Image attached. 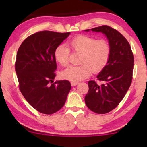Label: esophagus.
<instances>
[{
	"label": "esophagus",
	"instance_id": "1",
	"mask_svg": "<svg viewBox=\"0 0 147 147\" xmlns=\"http://www.w3.org/2000/svg\"><path fill=\"white\" fill-rule=\"evenodd\" d=\"M79 84V82H71V86H76V85H78V84Z\"/></svg>",
	"mask_w": 147,
	"mask_h": 147
}]
</instances>
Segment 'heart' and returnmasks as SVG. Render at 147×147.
<instances>
[{"mask_svg": "<svg viewBox=\"0 0 147 147\" xmlns=\"http://www.w3.org/2000/svg\"><path fill=\"white\" fill-rule=\"evenodd\" d=\"M69 46L75 53H81L78 66H71L62 73L65 79L76 82L87 78L92 71L97 74L102 71L107 65L111 54V46L105 39H97L88 35H80L69 41ZM70 49L65 45H58L54 56L63 67L69 63Z\"/></svg>", "mask_w": 147, "mask_h": 147, "instance_id": "heart-1", "label": "heart"}]
</instances>
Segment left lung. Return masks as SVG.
I'll use <instances>...</instances> for the list:
<instances>
[{
	"label": "left lung",
	"instance_id": "8db88e82",
	"mask_svg": "<svg viewBox=\"0 0 147 147\" xmlns=\"http://www.w3.org/2000/svg\"><path fill=\"white\" fill-rule=\"evenodd\" d=\"M90 30L105 34L111 46V54L107 65L97 76V80L103 84L88 82L85 102L95 113L106 114L117 107L131 85L134 56L128 41L117 30L108 25Z\"/></svg>",
	"mask_w": 147,
	"mask_h": 147
}]
</instances>
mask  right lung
Segmentation results:
<instances>
[{"label": "right lung", "instance_id": "right-lung-1", "mask_svg": "<svg viewBox=\"0 0 147 147\" xmlns=\"http://www.w3.org/2000/svg\"><path fill=\"white\" fill-rule=\"evenodd\" d=\"M69 34L37 32L26 38L18 49L15 66L19 90L28 103L42 114L61 109L71 90L68 80L53 82L57 69L54 52Z\"/></svg>", "mask_w": 147, "mask_h": 147}]
</instances>
